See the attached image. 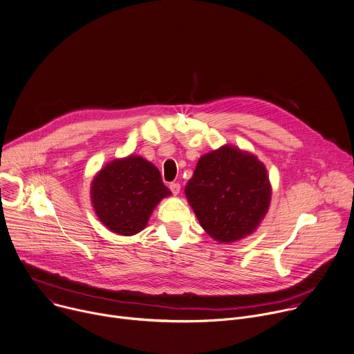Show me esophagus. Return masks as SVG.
I'll return each instance as SVG.
<instances>
[{"instance_id":"esophagus-1","label":"esophagus","mask_w":354,"mask_h":354,"mask_svg":"<svg viewBox=\"0 0 354 354\" xmlns=\"http://www.w3.org/2000/svg\"><path fill=\"white\" fill-rule=\"evenodd\" d=\"M169 187H170V189H171V192H173L174 195H178V192H180V189H181V185H180L178 183H171Z\"/></svg>"}]
</instances>
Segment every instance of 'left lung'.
<instances>
[{
  "label": "left lung",
  "mask_w": 354,
  "mask_h": 354,
  "mask_svg": "<svg viewBox=\"0 0 354 354\" xmlns=\"http://www.w3.org/2000/svg\"><path fill=\"white\" fill-rule=\"evenodd\" d=\"M184 191L203 229L225 245L253 233L271 201L264 165L230 145L201 156Z\"/></svg>",
  "instance_id": "1"
}]
</instances>
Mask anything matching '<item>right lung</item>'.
Segmentation results:
<instances>
[{
    "label": "right lung",
    "instance_id": "right-lung-1",
    "mask_svg": "<svg viewBox=\"0 0 354 354\" xmlns=\"http://www.w3.org/2000/svg\"><path fill=\"white\" fill-rule=\"evenodd\" d=\"M91 203L98 219L111 232L132 236L171 191L160 171L143 157L131 154L104 166L91 183Z\"/></svg>",
    "mask_w": 354,
    "mask_h": 354
}]
</instances>
